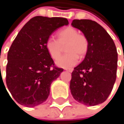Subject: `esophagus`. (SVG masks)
Listing matches in <instances>:
<instances>
[{
	"instance_id": "obj_1",
	"label": "esophagus",
	"mask_w": 124,
	"mask_h": 124,
	"mask_svg": "<svg viewBox=\"0 0 124 124\" xmlns=\"http://www.w3.org/2000/svg\"><path fill=\"white\" fill-rule=\"evenodd\" d=\"M66 70L68 71V72H72L73 71V69L72 68H69V69H66Z\"/></svg>"
}]
</instances>
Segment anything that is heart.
<instances>
[{
    "label": "heart",
    "instance_id": "obj_1",
    "mask_svg": "<svg viewBox=\"0 0 124 124\" xmlns=\"http://www.w3.org/2000/svg\"><path fill=\"white\" fill-rule=\"evenodd\" d=\"M66 46L67 54L59 58L62 54L63 46ZM46 49L53 60H57V64L61 67L69 68L75 66L78 59L83 58L89 49V41L87 37L79 33L72 26H68L57 33V39L49 37L45 43Z\"/></svg>",
    "mask_w": 124,
    "mask_h": 124
}]
</instances>
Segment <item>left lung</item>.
Returning <instances> with one entry per match:
<instances>
[{
  "label": "left lung",
  "instance_id": "8db88e82",
  "mask_svg": "<svg viewBox=\"0 0 124 124\" xmlns=\"http://www.w3.org/2000/svg\"><path fill=\"white\" fill-rule=\"evenodd\" d=\"M71 25L80 29L89 41L84 60L72 72L71 93L75 101L85 106L101 104L109 96L116 79V45L108 32L94 21L75 19Z\"/></svg>",
  "mask_w": 124,
  "mask_h": 124
}]
</instances>
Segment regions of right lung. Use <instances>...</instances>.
I'll return each mask as SVG.
<instances>
[{
  "instance_id": "right-lung-1",
  "label": "right lung",
  "mask_w": 124,
  "mask_h": 124,
  "mask_svg": "<svg viewBox=\"0 0 124 124\" xmlns=\"http://www.w3.org/2000/svg\"><path fill=\"white\" fill-rule=\"evenodd\" d=\"M68 23L64 18L35 16L13 41L8 52L6 81L14 101L20 105L34 107L47 99L52 83L63 69L55 66L45 43L54 31Z\"/></svg>"
}]
</instances>
